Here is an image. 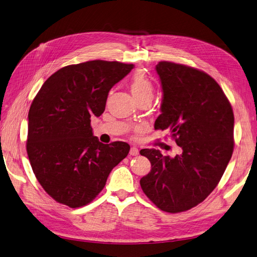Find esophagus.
<instances>
[{
	"mask_svg": "<svg viewBox=\"0 0 257 257\" xmlns=\"http://www.w3.org/2000/svg\"><path fill=\"white\" fill-rule=\"evenodd\" d=\"M139 154V150L137 148H135V146H133V148H131L130 150V155L132 156H137Z\"/></svg>",
	"mask_w": 257,
	"mask_h": 257,
	"instance_id": "34e87169",
	"label": "esophagus"
}]
</instances>
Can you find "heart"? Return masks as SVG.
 Masks as SVG:
<instances>
[{"instance_id": "obj_1", "label": "heart", "mask_w": 257, "mask_h": 257, "mask_svg": "<svg viewBox=\"0 0 257 257\" xmlns=\"http://www.w3.org/2000/svg\"><path fill=\"white\" fill-rule=\"evenodd\" d=\"M131 92L137 100L146 96H153V84L149 77L142 71H137L133 74L130 82Z\"/></svg>"}]
</instances>
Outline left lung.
Here are the masks:
<instances>
[{
    "instance_id": "8db88e82",
    "label": "left lung",
    "mask_w": 257,
    "mask_h": 257,
    "mask_svg": "<svg viewBox=\"0 0 257 257\" xmlns=\"http://www.w3.org/2000/svg\"><path fill=\"white\" fill-rule=\"evenodd\" d=\"M156 71L163 98L155 130L168 128L182 152L172 158L141 150L152 169L140 185L159 209L177 213L203 202L218 184L233 153L234 115L207 73L170 62H160Z\"/></svg>"
}]
</instances>
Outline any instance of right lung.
I'll return each mask as SVG.
<instances>
[{"label": "right lung", "instance_id": "right-lung-1", "mask_svg": "<svg viewBox=\"0 0 257 257\" xmlns=\"http://www.w3.org/2000/svg\"><path fill=\"white\" fill-rule=\"evenodd\" d=\"M133 68L99 59L70 65L49 77L34 97L27 154L36 179L56 202L71 208L89 204L127 156L126 142H99L91 117L103 113L109 90Z\"/></svg>", "mask_w": 257, "mask_h": 257}]
</instances>
